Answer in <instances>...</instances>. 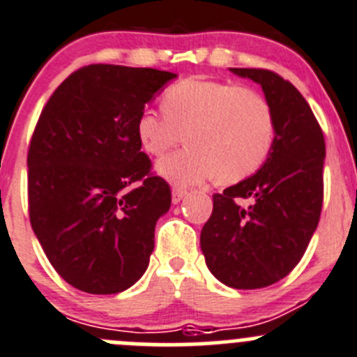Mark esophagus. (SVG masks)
<instances>
[{"mask_svg":"<svg viewBox=\"0 0 357 357\" xmlns=\"http://www.w3.org/2000/svg\"><path fill=\"white\" fill-rule=\"evenodd\" d=\"M185 196H187V189H183V187H174V190H172V201H174L175 204L180 203Z\"/></svg>","mask_w":357,"mask_h":357,"instance_id":"34e87169","label":"esophagus"}]
</instances>
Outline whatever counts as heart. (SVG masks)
<instances>
[{
  "instance_id": "obj_1",
  "label": "heart",
  "mask_w": 357,
  "mask_h": 357,
  "mask_svg": "<svg viewBox=\"0 0 357 357\" xmlns=\"http://www.w3.org/2000/svg\"><path fill=\"white\" fill-rule=\"evenodd\" d=\"M163 111L146 109L137 118V137L151 156L161 158L182 142L189 146L165 158L158 170L180 185L217 175L236 183L255 174L276 139V116L257 90L232 83L187 77L165 90Z\"/></svg>"
}]
</instances>
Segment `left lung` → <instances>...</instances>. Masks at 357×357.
Listing matches in <instances>:
<instances>
[{
	"label": "left lung",
	"instance_id": "left-lung-1",
	"mask_svg": "<svg viewBox=\"0 0 357 357\" xmlns=\"http://www.w3.org/2000/svg\"><path fill=\"white\" fill-rule=\"evenodd\" d=\"M262 86L276 116L274 146L255 175L222 194L201 231L210 273L236 290L278 283L309 246L323 208L324 135L302 93L269 69L231 67ZM250 199L248 207L238 201Z\"/></svg>",
	"mask_w": 357,
	"mask_h": 357
}]
</instances>
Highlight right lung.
<instances>
[{
	"instance_id": "1",
	"label": "right lung",
	"mask_w": 357,
	"mask_h": 357,
	"mask_svg": "<svg viewBox=\"0 0 357 357\" xmlns=\"http://www.w3.org/2000/svg\"><path fill=\"white\" fill-rule=\"evenodd\" d=\"M177 74L91 63L48 98L27 153L33 231L70 287L95 295L142 278L172 190L140 151L137 118Z\"/></svg>"
}]
</instances>
